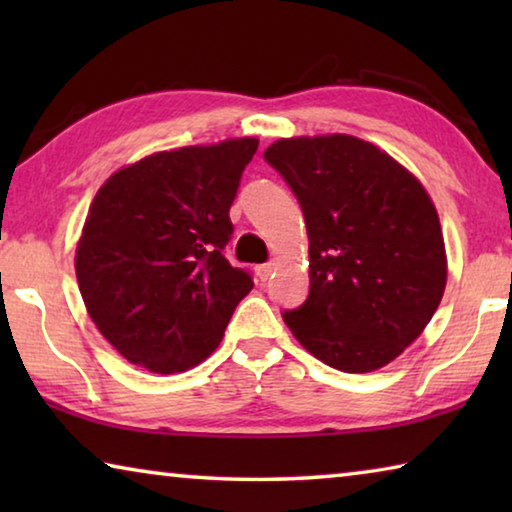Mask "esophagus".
Wrapping results in <instances>:
<instances>
[{"mask_svg":"<svg viewBox=\"0 0 512 512\" xmlns=\"http://www.w3.org/2000/svg\"><path fill=\"white\" fill-rule=\"evenodd\" d=\"M275 268H277V264L275 262H266V264H262V266H257L255 271H257V277L262 282H268L273 277V273H275Z\"/></svg>","mask_w":512,"mask_h":512,"instance_id":"1","label":"esophagus"}]
</instances>
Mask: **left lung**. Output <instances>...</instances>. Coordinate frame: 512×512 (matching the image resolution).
Returning <instances> with one entry per match:
<instances>
[{"label": "left lung", "mask_w": 512, "mask_h": 512, "mask_svg": "<svg viewBox=\"0 0 512 512\" xmlns=\"http://www.w3.org/2000/svg\"><path fill=\"white\" fill-rule=\"evenodd\" d=\"M264 160L296 194L309 235V296L284 311V323L336 370L391 363L445 293V241L429 194L391 155L352 135L277 140Z\"/></svg>", "instance_id": "1"}]
</instances>
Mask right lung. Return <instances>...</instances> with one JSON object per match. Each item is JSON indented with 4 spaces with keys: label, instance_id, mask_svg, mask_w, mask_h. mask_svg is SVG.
Segmentation results:
<instances>
[{
    "label": "right lung",
    "instance_id": "add662e5",
    "mask_svg": "<svg viewBox=\"0 0 512 512\" xmlns=\"http://www.w3.org/2000/svg\"><path fill=\"white\" fill-rule=\"evenodd\" d=\"M257 144L239 137L153 153L112 173L94 196L76 280L94 325L135 366L158 375L198 366L253 289L223 248Z\"/></svg>",
    "mask_w": 512,
    "mask_h": 512
}]
</instances>
